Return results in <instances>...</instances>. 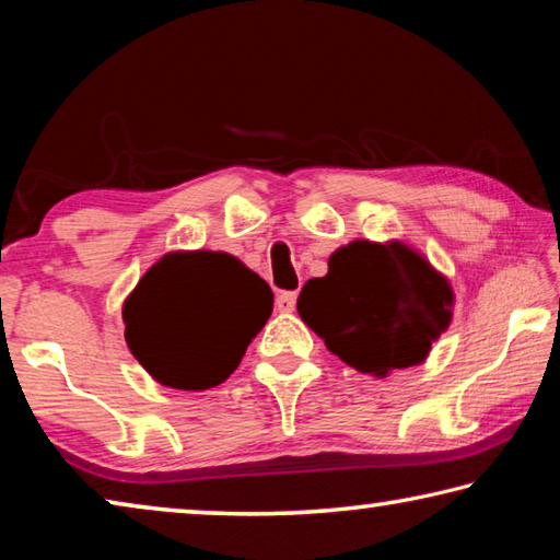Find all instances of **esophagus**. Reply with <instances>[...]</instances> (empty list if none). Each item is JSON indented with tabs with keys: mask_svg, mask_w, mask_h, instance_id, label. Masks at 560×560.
<instances>
[{
	"mask_svg": "<svg viewBox=\"0 0 560 560\" xmlns=\"http://www.w3.org/2000/svg\"><path fill=\"white\" fill-rule=\"evenodd\" d=\"M296 291H281L277 296V308L281 314H291L293 308H296Z\"/></svg>",
	"mask_w": 560,
	"mask_h": 560,
	"instance_id": "obj_1",
	"label": "esophagus"
}]
</instances>
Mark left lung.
<instances>
[{"mask_svg":"<svg viewBox=\"0 0 560 560\" xmlns=\"http://www.w3.org/2000/svg\"><path fill=\"white\" fill-rule=\"evenodd\" d=\"M450 281L402 242H350L308 279L299 316L330 353L360 373L385 377L420 365L452 320Z\"/></svg>","mask_w":560,"mask_h":560,"instance_id":"1","label":"left lung"}]
</instances>
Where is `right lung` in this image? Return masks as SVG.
<instances>
[{"label":"right lung","mask_w":560,"mask_h":560,"mask_svg":"<svg viewBox=\"0 0 560 560\" xmlns=\"http://www.w3.org/2000/svg\"><path fill=\"white\" fill-rule=\"evenodd\" d=\"M259 273L222 252H173L122 303L126 343L158 383L207 390L224 383L271 316Z\"/></svg>","instance_id":"right-lung-1"}]
</instances>
